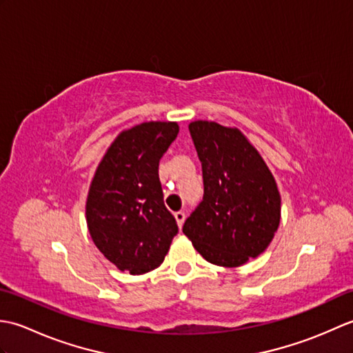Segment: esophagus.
<instances>
[{"label": "esophagus", "mask_w": 353, "mask_h": 353, "mask_svg": "<svg viewBox=\"0 0 353 353\" xmlns=\"http://www.w3.org/2000/svg\"><path fill=\"white\" fill-rule=\"evenodd\" d=\"M174 219H176V221H177V224H179V228H182V224H183V221H185V212H182V211L176 212V214H174Z\"/></svg>", "instance_id": "34e87169"}]
</instances>
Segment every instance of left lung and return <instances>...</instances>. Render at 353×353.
Listing matches in <instances>:
<instances>
[{"mask_svg":"<svg viewBox=\"0 0 353 353\" xmlns=\"http://www.w3.org/2000/svg\"><path fill=\"white\" fill-rule=\"evenodd\" d=\"M188 129L201 162L203 199L182 230L211 264L243 265L267 249L279 226L274 177L238 129L212 121Z\"/></svg>","mask_w":353,"mask_h":353,"instance_id":"obj_1","label":"left lung"}]
</instances>
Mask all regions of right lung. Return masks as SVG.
<instances>
[{
    "label": "right lung",
    "mask_w": 353,
    "mask_h": 353,
    "mask_svg": "<svg viewBox=\"0 0 353 353\" xmlns=\"http://www.w3.org/2000/svg\"><path fill=\"white\" fill-rule=\"evenodd\" d=\"M176 123H142L112 142L86 201L89 234L121 272L159 267L179 228L165 208L159 161L177 138Z\"/></svg>",
    "instance_id": "obj_1"
}]
</instances>
